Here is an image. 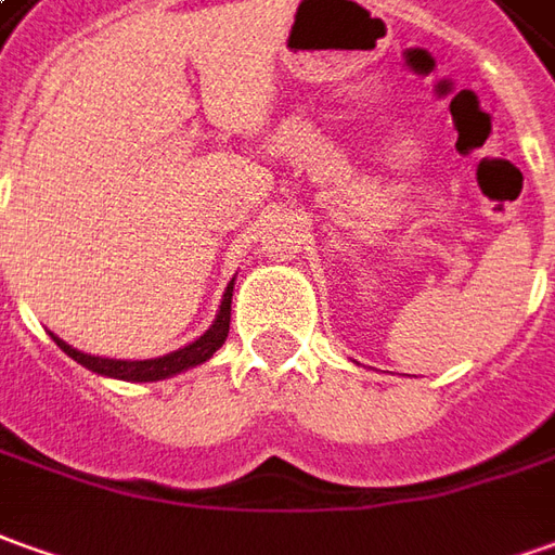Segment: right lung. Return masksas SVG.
Listing matches in <instances>:
<instances>
[{
	"label": "right lung",
	"instance_id": "right-lung-1",
	"mask_svg": "<svg viewBox=\"0 0 555 555\" xmlns=\"http://www.w3.org/2000/svg\"><path fill=\"white\" fill-rule=\"evenodd\" d=\"M229 311H232V284L227 286L223 293V305H220V314L214 320V326L198 338V341L186 344L181 350L168 353V357L159 359H141V362H126V359H102V357H90V353H80L75 347H68L66 341H60L53 335V341L60 344V350L68 353V357L80 362L83 369H90L95 374H108V377H117V380H132V384H144V380H163V377H171V374L186 372L193 369L198 362L211 359L229 335Z\"/></svg>",
	"mask_w": 555,
	"mask_h": 555
}]
</instances>
